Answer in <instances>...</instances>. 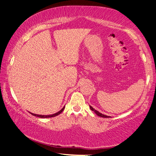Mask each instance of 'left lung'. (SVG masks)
Masks as SVG:
<instances>
[{
  "mask_svg": "<svg viewBox=\"0 0 156 156\" xmlns=\"http://www.w3.org/2000/svg\"><path fill=\"white\" fill-rule=\"evenodd\" d=\"M89 107H90V109H91V110H92L93 112H94L96 113V115H98L99 116V117H104V118H108V117H111L110 116H107V115H103V114H102L101 113L99 112L98 111H97V110H95V109H93L91 106L89 105Z\"/></svg>",
  "mask_w": 156,
  "mask_h": 156,
  "instance_id": "1",
  "label": "left lung"
}]
</instances>
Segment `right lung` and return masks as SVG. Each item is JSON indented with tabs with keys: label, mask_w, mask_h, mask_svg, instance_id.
I'll return each instance as SVG.
<instances>
[{
	"label": "right lung",
	"mask_w": 156,
	"mask_h": 156,
	"mask_svg": "<svg viewBox=\"0 0 156 156\" xmlns=\"http://www.w3.org/2000/svg\"><path fill=\"white\" fill-rule=\"evenodd\" d=\"M64 109H65V107H63V108H62V109L59 111V112H58L57 113H54V114H52V115H38V114H34V113H30V112H29V113H30V114H32V115H34V116H36V117H41V118H49V117H55V116H57V115H59V114L64 110Z\"/></svg>",
	"instance_id": "add662e5"
}]
</instances>
